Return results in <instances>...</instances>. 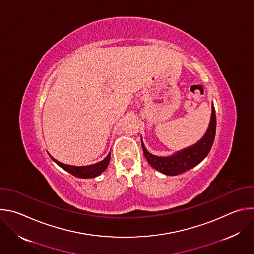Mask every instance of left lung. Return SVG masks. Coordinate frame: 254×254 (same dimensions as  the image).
Segmentation results:
<instances>
[{"instance_id":"obj_1","label":"left lung","mask_w":254,"mask_h":254,"mask_svg":"<svg viewBox=\"0 0 254 254\" xmlns=\"http://www.w3.org/2000/svg\"><path fill=\"white\" fill-rule=\"evenodd\" d=\"M215 132L216 115L214 105L212 104V113L208 128L202 138L194 143L193 146L178 151L168 157H159L149 153V151L144 147L142 138H140L143 155L146 157L148 163L157 171L167 176H177L194 168L207 157L212 148Z\"/></svg>"}]
</instances>
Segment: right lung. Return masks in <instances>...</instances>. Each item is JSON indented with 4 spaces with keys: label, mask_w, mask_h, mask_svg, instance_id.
<instances>
[{
    "label": "right lung",
    "mask_w": 254,
    "mask_h": 254,
    "mask_svg": "<svg viewBox=\"0 0 254 254\" xmlns=\"http://www.w3.org/2000/svg\"><path fill=\"white\" fill-rule=\"evenodd\" d=\"M48 155L53 160V162L56 163L59 167H61L63 170L67 171L71 175H73L77 178H81V179L95 178V177L99 176L102 172L105 171V169L107 168L108 164H110V160H111V153H108L106 158H104L102 161H100L98 163L88 165V166H71V165H66V164H63V163L57 161L49 153H48Z\"/></svg>",
    "instance_id": "add662e5"
}]
</instances>
